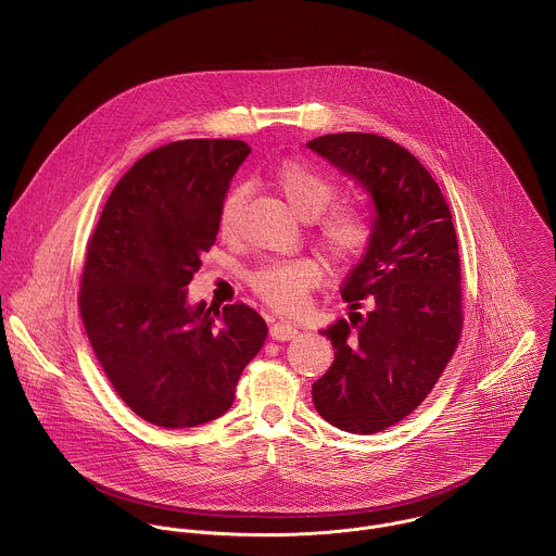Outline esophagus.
<instances>
[{"label": "esophagus", "mask_w": 556, "mask_h": 556, "mask_svg": "<svg viewBox=\"0 0 556 556\" xmlns=\"http://www.w3.org/2000/svg\"><path fill=\"white\" fill-rule=\"evenodd\" d=\"M300 331H298V327L295 325H291V323H287V320H278V323H274L271 327H269V336L274 338V340H293L295 336H298Z\"/></svg>", "instance_id": "1"}]
</instances>
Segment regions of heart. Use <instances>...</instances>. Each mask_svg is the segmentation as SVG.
<instances>
[{
    "instance_id": "1",
    "label": "heart",
    "mask_w": 556,
    "mask_h": 556,
    "mask_svg": "<svg viewBox=\"0 0 556 556\" xmlns=\"http://www.w3.org/2000/svg\"><path fill=\"white\" fill-rule=\"evenodd\" d=\"M274 186L289 207L304 220H315L318 243L338 265L351 263L366 252L372 241V220L355 205H336L326 210L336 197V186L313 166L289 160L274 175ZM243 190H233L220 212L223 236H233L238 227ZM323 269L315 258L300 256L274 261L250 276L254 293L282 313H298L306 306Z\"/></svg>"
}]
</instances>
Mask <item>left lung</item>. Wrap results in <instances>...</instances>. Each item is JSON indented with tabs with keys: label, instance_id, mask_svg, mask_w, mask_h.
Wrapping results in <instances>:
<instances>
[{
	"label": "left lung",
	"instance_id": "1",
	"mask_svg": "<svg viewBox=\"0 0 556 556\" xmlns=\"http://www.w3.org/2000/svg\"><path fill=\"white\" fill-rule=\"evenodd\" d=\"M372 199V241L342 285L351 311L320 333L336 359L313 386L331 426L375 434L404 419L432 392L463 331L460 256L450 205L408 150L368 132L308 143Z\"/></svg>",
	"mask_w": 556,
	"mask_h": 556
}]
</instances>
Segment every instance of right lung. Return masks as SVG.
<instances>
[{"mask_svg": "<svg viewBox=\"0 0 556 556\" xmlns=\"http://www.w3.org/2000/svg\"><path fill=\"white\" fill-rule=\"evenodd\" d=\"M243 141L186 139L146 154L117 181L91 233L79 308L111 386L139 417L192 428L227 413L267 325L245 304H188L220 229Z\"/></svg>", "mask_w": 556, "mask_h": 556, "instance_id": "right-lung-1", "label": "right lung"}]
</instances>
